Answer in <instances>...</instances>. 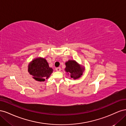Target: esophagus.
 I'll use <instances>...</instances> for the list:
<instances>
[{
    "label": "esophagus",
    "mask_w": 126,
    "mask_h": 126,
    "mask_svg": "<svg viewBox=\"0 0 126 126\" xmlns=\"http://www.w3.org/2000/svg\"><path fill=\"white\" fill-rule=\"evenodd\" d=\"M56 70L57 71H60L61 68L60 67H57L56 68Z\"/></svg>",
    "instance_id": "34e87169"
}]
</instances>
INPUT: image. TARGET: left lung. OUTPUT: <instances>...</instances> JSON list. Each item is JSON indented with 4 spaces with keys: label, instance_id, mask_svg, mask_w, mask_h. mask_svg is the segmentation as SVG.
Wrapping results in <instances>:
<instances>
[{
    "label": "left lung",
    "instance_id": "1",
    "mask_svg": "<svg viewBox=\"0 0 126 126\" xmlns=\"http://www.w3.org/2000/svg\"><path fill=\"white\" fill-rule=\"evenodd\" d=\"M65 64L64 70L69 75L70 78L75 80L80 78L85 70L84 66L78 63L75 60H69L65 63Z\"/></svg>",
    "mask_w": 126,
    "mask_h": 126
}]
</instances>
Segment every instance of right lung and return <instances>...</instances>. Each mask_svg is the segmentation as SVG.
<instances>
[{
    "label": "right lung",
    "mask_w": 126,
    "mask_h": 126,
    "mask_svg": "<svg viewBox=\"0 0 126 126\" xmlns=\"http://www.w3.org/2000/svg\"><path fill=\"white\" fill-rule=\"evenodd\" d=\"M28 71L35 80L41 82L49 78L53 72V69L49 66L46 59L39 57L29 63Z\"/></svg>",
    "instance_id": "add662e5"
}]
</instances>
